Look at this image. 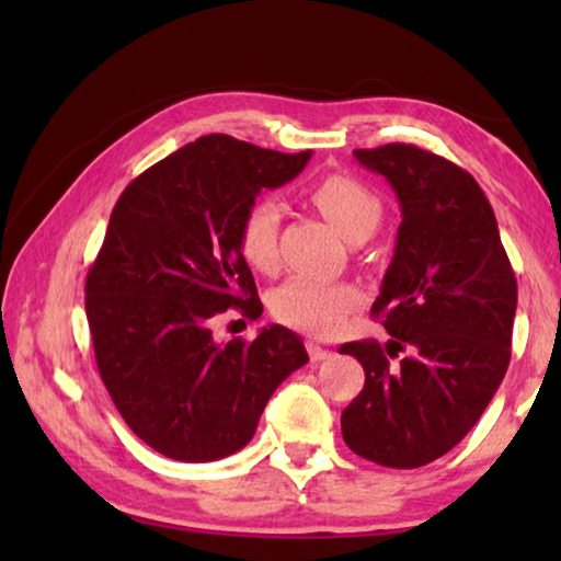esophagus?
Returning a JSON list of instances; mask_svg holds the SVG:
<instances>
[{
	"label": "esophagus",
	"instance_id": "obj_1",
	"mask_svg": "<svg viewBox=\"0 0 561 561\" xmlns=\"http://www.w3.org/2000/svg\"><path fill=\"white\" fill-rule=\"evenodd\" d=\"M307 354L311 360H324L327 356H331V351L324 348L321 344H317V341H307Z\"/></svg>",
	"mask_w": 561,
	"mask_h": 561
}]
</instances>
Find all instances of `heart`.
I'll use <instances>...</instances> for the list:
<instances>
[{"instance_id": "1", "label": "heart", "mask_w": 561, "mask_h": 561, "mask_svg": "<svg viewBox=\"0 0 561 561\" xmlns=\"http://www.w3.org/2000/svg\"><path fill=\"white\" fill-rule=\"evenodd\" d=\"M309 201L319 213L351 240L356 234H371L383 215L381 197L358 178L329 173L309 187ZM279 207L272 201H257L247 207L237 244L252 270L274 272L279 262ZM360 304V291L348 282H334L299 274L274 291L272 311L287 327L309 334H334L344 327L346 317Z\"/></svg>"}]
</instances>
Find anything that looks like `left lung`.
Segmentation results:
<instances>
[{"label":"left lung","mask_w":561,"mask_h":561,"mask_svg":"<svg viewBox=\"0 0 561 561\" xmlns=\"http://www.w3.org/2000/svg\"><path fill=\"white\" fill-rule=\"evenodd\" d=\"M354 156L391 183L403 220L371 307L391 341L339 348L366 371L341 433L360 458L421 468L470 433L505 378L517 279L492 205L468 170L413 144ZM398 350L409 354L391 365Z\"/></svg>","instance_id":"1"}]
</instances>
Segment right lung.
Listing matches in <instances>:
<instances>
[{
    "mask_svg": "<svg viewBox=\"0 0 561 561\" xmlns=\"http://www.w3.org/2000/svg\"><path fill=\"white\" fill-rule=\"evenodd\" d=\"M309 158L210 133L150 165L113 207L87 274L93 354L123 421L165 458L210 462L242 450L274 388L309 360L277 324L254 341L213 339L227 309L262 314L237 244L244 210Z\"/></svg>",
    "mask_w": 561,
    "mask_h": 561,
    "instance_id": "right-lung-1",
    "label": "right lung"
}]
</instances>
